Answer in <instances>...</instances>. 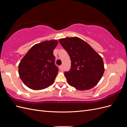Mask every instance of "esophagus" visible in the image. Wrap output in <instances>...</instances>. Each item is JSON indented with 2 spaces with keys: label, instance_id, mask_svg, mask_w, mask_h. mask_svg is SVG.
I'll return each instance as SVG.
<instances>
[{
  "label": "esophagus",
  "instance_id": "1",
  "mask_svg": "<svg viewBox=\"0 0 127 127\" xmlns=\"http://www.w3.org/2000/svg\"><path fill=\"white\" fill-rule=\"evenodd\" d=\"M59 68H60L61 70H64V67H63V65H61V66L59 67Z\"/></svg>",
  "mask_w": 127,
  "mask_h": 127
}]
</instances>
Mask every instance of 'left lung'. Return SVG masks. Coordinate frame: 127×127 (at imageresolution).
<instances>
[{
	"label": "left lung",
	"mask_w": 127,
	"mask_h": 127,
	"mask_svg": "<svg viewBox=\"0 0 127 127\" xmlns=\"http://www.w3.org/2000/svg\"><path fill=\"white\" fill-rule=\"evenodd\" d=\"M59 41L70 58V70L64 72L69 85L80 91L95 86L104 71L102 57L77 37L61 39Z\"/></svg>",
	"instance_id": "8db88e82"
}]
</instances>
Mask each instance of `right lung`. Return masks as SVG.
I'll return each instance as SVG.
<instances>
[{
    "instance_id": "right-lung-1",
    "label": "right lung",
    "mask_w": 127,
    "mask_h": 127,
    "mask_svg": "<svg viewBox=\"0 0 127 127\" xmlns=\"http://www.w3.org/2000/svg\"><path fill=\"white\" fill-rule=\"evenodd\" d=\"M57 40L46 41L34 45L23 58L18 73L25 85L32 90H43L55 82L58 72L53 50Z\"/></svg>"
}]
</instances>
